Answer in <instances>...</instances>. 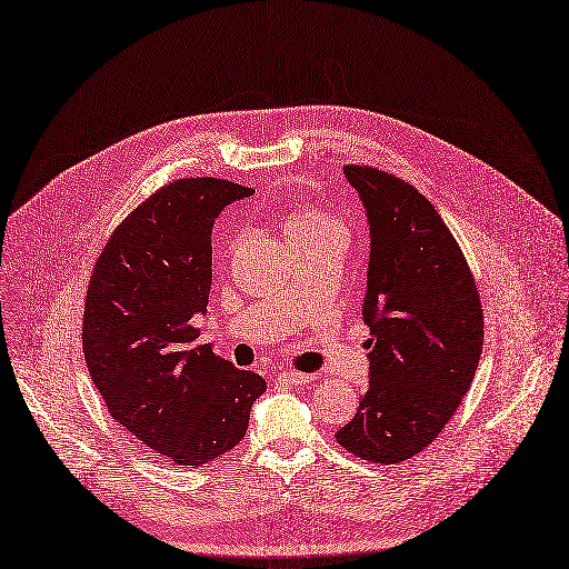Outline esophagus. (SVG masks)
Returning a JSON list of instances; mask_svg holds the SVG:
<instances>
[{
	"label": "esophagus",
	"mask_w": 569,
	"mask_h": 569,
	"mask_svg": "<svg viewBox=\"0 0 569 569\" xmlns=\"http://www.w3.org/2000/svg\"><path fill=\"white\" fill-rule=\"evenodd\" d=\"M278 380L284 385H308V382H312V376L300 373V371H280Z\"/></svg>",
	"instance_id": "obj_1"
}]
</instances>
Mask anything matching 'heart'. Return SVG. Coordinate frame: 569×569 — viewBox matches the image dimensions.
Here are the masks:
<instances>
[{"label":"heart","instance_id":"1","mask_svg":"<svg viewBox=\"0 0 569 569\" xmlns=\"http://www.w3.org/2000/svg\"><path fill=\"white\" fill-rule=\"evenodd\" d=\"M282 228L287 241H298L330 230H341L337 216L317 207H293L282 216Z\"/></svg>","mask_w":569,"mask_h":569}]
</instances>
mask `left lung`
<instances>
[{"instance_id":"left-lung-1","label":"left lung","mask_w":569,"mask_h":569,"mask_svg":"<svg viewBox=\"0 0 569 569\" xmlns=\"http://www.w3.org/2000/svg\"><path fill=\"white\" fill-rule=\"evenodd\" d=\"M343 174L369 221L362 319L371 353L369 387L337 442L362 460L397 465L423 451L467 395L483 351V310L430 200L371 166H343Z\"/></svg>"}]
</instances>
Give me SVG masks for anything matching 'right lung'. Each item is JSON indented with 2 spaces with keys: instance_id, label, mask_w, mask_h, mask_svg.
Returning a JSON list of instances; mask_svg holds the SVG:
<instances>
[{
  "instance_id": "right-lung-1",
  "label": "right lung",
  "mask_w": 569,
  "mask_h": 569,
  "mask_svg": "<svg viewBox=\"0 0 569 569\" xmlns=\"http://www.w3.org/2000/svg\"><path fill=\"white\" fill-rule=\"evenodd\" d=\"M252 189L184 178L116 228L86 291L83 358L111 417L178 465L237 447L267 380L196 343L211 289V228Z\"/></svg>"
}]
</instances>
